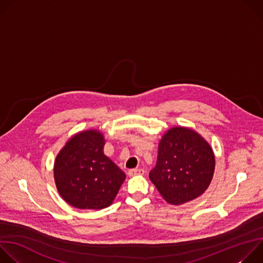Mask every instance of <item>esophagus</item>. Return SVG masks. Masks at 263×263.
<instances>
[{"instance_id": "esophagus-1", "label": "esophagus", "mask_w": 263, "mask_h": 263, "mask_svg": "<svg viewBox=\"0 0 263 263\" xmlns=\"http://www.w3.org/2000/svg\"><path fill=\"white\" fill-rule=\"evenodd\" d=\"M143 174H144V170L143 168H132V170H129V172H128L129 176L143 175Z\"/></svg>"}]
</instances>
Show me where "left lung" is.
<instances>
[{
  "instance_id": "8db88e82",
  "label": "left lung",
  "mask_w": 263,
  "mask_h": 263,
  "mask_svg": "<svg viewBox=\"0 0 263 263\" xmlns=\"http://www.w3.org/2000/svg\"><path fill=\"white\" fill-rule=\"evenodd\" d=\"M214 166L209 143L194 130L176 127L160 140L157 163L148 177L166 202L180 205L207 190Z\"/></svg>"
}]
</instances>
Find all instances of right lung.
I'll return each mask as SVG.
<instances>
[{
  "label": "right lung",
  "instance_id": "add662e5",
  "mask_svg": "<svg viewBox=\"0 0 263 263\" xmlns=\"http://www.w3.org/2000/svg\"><path fill=\"white\" fill-rule=\"evenodd\" d=\"M105 141L97 130L72 136L54 164L60 196L80 209H103L118 195L125 173L103 153Z\"/></svg>",
  "mask_w": 263,
  "mask_h": 263
}]
</instances>
